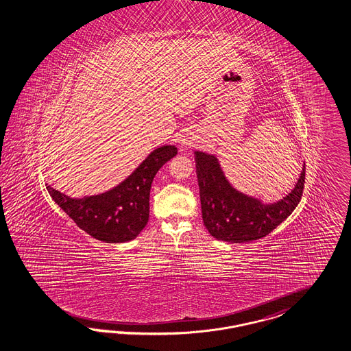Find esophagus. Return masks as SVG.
<instances>
[{
  "mask_svg": "<svg viewBox=\"0 0 351 351\" xmlns=\"http://www.w3.org/2000/svg\"><path fill=\"white\" fill-rule=\"evenodd\" d=\"M181 144H182V147L188 148V147H190V145L193 144V142H191V138H189V136H184V138L181 139Z\"/></svg>",
  "mask_w": 351,
  "mask_h": 351,
  "instance_id": "1",
  "label": "esophagus"
}]
</instances>
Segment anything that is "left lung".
<instances>
[{
	"instance_id": "obj_1",
	"label": "left lung",
	"mask_w": 351,
	"mask_h": 351,
	"mask_svg": "<svg viewBox=\"0 0 351 351\" xmlns=\"http://www.w3.org/2000/svg\"><path fill=\"white\" fill-rule=\"evenodd\" d=\"M195 167L204 226L222 241L245 243L265 237L293 213L303 195L305 166L294 189L271 204L232 188L212 154L195 152Z\"/></svg>"
}]
</instances>
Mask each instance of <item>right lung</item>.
I'll return each mask as SVG.
<instances>
[{"label": "right lung", "instance_id": "add662e5", "mask_svg": "<svg viewBox=\"0 0 351 351\" xmlns=\"http://www.w3.org/2000/svg\"><path fill=\"white\" fill-rule=\"evenodd\" d=\"M176 154L175 145L154 149L126 180L99 195L73 199L49 185L48 193L90 237L104 243H125L135 239L145 228L149 218L152 181Z\"/></svg>", "mask_w": 351, "mask_h": 351}]
</instances>
